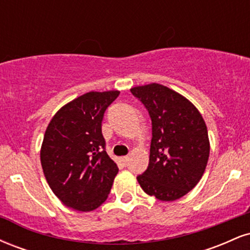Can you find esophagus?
<instances>
[{
	"label": "esophagus",
	"instance_id": "esophagus-1",
	"mask_svg": "<svg viewBox=\"0 0 250 250\" xmlns=\"http://www.w3.org/2000/svg\"><path fill=\"white\" fill-rule=\"evenodd\" d=\"M121 161L123 162V165H127L128 161H129V157L128 156H123V157H121Z\"/></svg>",
	"mask_w": 250,
	"mask_h": 250
}]
</instances>
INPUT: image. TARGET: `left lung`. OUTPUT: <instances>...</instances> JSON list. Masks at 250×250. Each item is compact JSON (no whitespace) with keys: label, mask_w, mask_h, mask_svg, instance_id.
<instances>
[{"label":"left lung","mask_w":250,"mask_h":250,"mask_svg":"<svg viewBox=\"0 0 250 250\" xmlns=\"http://www.w3.org/2000/svg\"><path fill=\"white\" fill-rule=\"evenodd\" d=\"M130 91L147 108L153 134L148 168L137 181L150 196L180 199L199 183L207 167L210 146L205 120L189 100L159 83Z\"/></svg>","instance_id":"obj_1"}]
</instances>
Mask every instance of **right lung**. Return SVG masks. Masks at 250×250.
Masks as SVG:
<instances>
[{
  "label": "right lung",
  "instance_id": "1",
  "mask_svg": "<svg viewBox=\"0 0 250 250\" xmlns=\"http://www.w3.org/2000/svg\"><path fill=\"white\" fill-rule=\"evenodd\" d=\"M119 90L89 91L67 103L48 125L41 147L45 180L63 205L91 211L107 200L116 163L105 151L104 111Z\"/></svg>",
  "mask_w": 250,
  "mask_h": 250
}]
</instances>
